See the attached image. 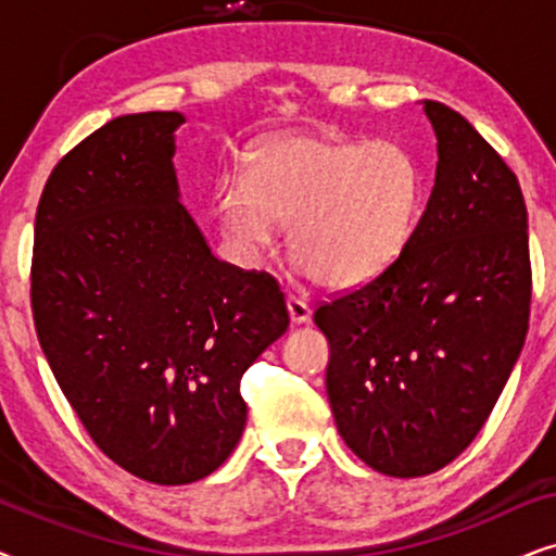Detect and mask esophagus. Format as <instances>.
Masks as SVG:
<instances>
[{
  "label": "esophagus",
  "mask_w": 556,
  "mask_h": 556,
  "mask_svg": "<svg viewBox=\"0 0 556 556\" xmlns=\"http://www.w3.org/2000/svg\"><path fill=\"white\" fill-rule=\"evenodd\" d=\"M286 306H288V316H291L293 324H306L311 318V306L303 299H299V295H288Z\"/></svg>",
  "instance_id": "34e87169"
}]
</instances>
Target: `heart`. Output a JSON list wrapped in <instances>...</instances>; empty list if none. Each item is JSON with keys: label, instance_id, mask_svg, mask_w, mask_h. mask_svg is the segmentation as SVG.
Instances as JSON below:
<instances>
[{"label": "heart", "instance_id": "obj_1", "mask_svg": "<svg viewBox=\"0 0 556 556\" xmlns=\"http://www.w3.org/2000/svg\"><path fill=\"white\" fill-rule=\"evenodd\" d=\"M417 202L420 174L405 149L291 136L255 151L248 181H225L217 217L245 257L268 250L288 223V253L316 283L356 288L397 261Z\"/></svg>", "mask_w": 556, "mask_h": 556}]
</instances>
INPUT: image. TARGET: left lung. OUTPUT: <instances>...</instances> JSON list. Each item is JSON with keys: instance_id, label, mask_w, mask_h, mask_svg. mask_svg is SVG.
I'll return each mask as SVG.
<instances>
[{"instance_id": "obj_1", "label": "left lung", "mask_w": 556, "mask_h": 556, "mask_svg": "<svg viewBox=\"0 0 556 556\" xmlns=\"http://www.w3.org/2000/svg\"><path fill=\"white\" fill-rule=\"evenodd\" d=\"M435 187L382 276L321 303L326 392L369 468L435 473L489 420L529 331L527 204L496 149L438 101Z\"/></svg>"}]
</instances>
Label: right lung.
<instances>
[{"label":"right lung","mask_w":556,"mask_h":556,"mask_svg":"<svg viewBox=\"0 0 556 556\" xmlns=\"http://www.w3.org/2000/svg\"><path fill=\"white\" fill-rule=\"evenodd\" d=\"M177 111L118 116L60 159L35 215L37 339L83 428L159 485L245 430V369L288 329L276 278L217 261L179 202Z\"/></svg>","instance_id":"obj_1"}]
</instances>
